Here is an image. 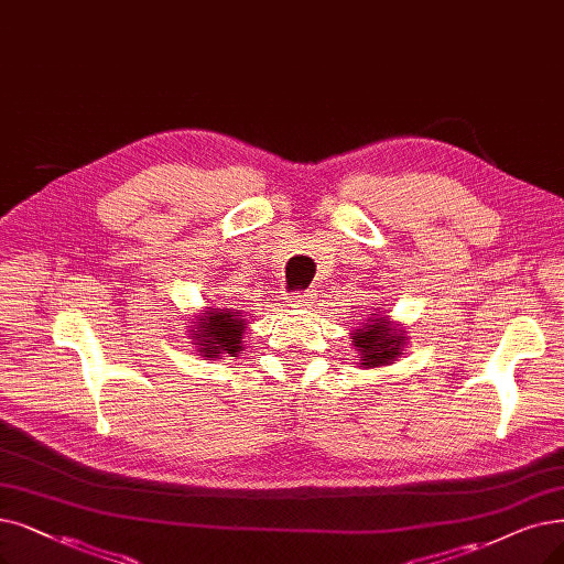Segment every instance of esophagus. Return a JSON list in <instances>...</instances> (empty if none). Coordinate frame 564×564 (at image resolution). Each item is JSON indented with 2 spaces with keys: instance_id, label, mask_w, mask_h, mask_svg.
I'll use <instances>...</instances> for the list:
<instances>
[{
  "instance_id": "obj_1",
  "label": "esophagus",
  "mask_w": 564,
  "mask_h": 564,
  "mask_svg": "<svg viewBox=\"0 0 564 564\" xmlns=\"http://www.w3.org/2000/svg\"><path fill=\"white\" fill-rule=\"evenodd\" d=\"M307 301H310V294H299V296H294L289 301V305H294V307H305L307 305Z\"/></svg>"
}]
</instances>
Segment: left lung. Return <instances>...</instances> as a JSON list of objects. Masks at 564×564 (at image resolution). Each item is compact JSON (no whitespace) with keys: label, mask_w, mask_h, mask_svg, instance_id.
<instances>
[{"label":"left lung","mask_w":564,"mask_h":564,"mask_svg":"<svg viewBox=\"0 0 564 564\" xmlns=\"http://www.w3.org/2000/svg\"><path fill=\"white\" fill-rule=\"evenodd\" d=\"M402 333L404 330L393 328L384 317L370 319L364 328H356V333H351V343L358 347V358L364 360L360 366L377 368L391 364L395 356H400Z\"/></svg>","instance_id":"left-lung-1"}]
</instances>
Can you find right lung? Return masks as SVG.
I'll return each mask as SVG.
<instances>
[{
	"mask_svg": "<svg viewBox=\"0 0 564 564\" xmlns=\"http://www.w3.org/2000/svg\"><path fill=\"white\" fill-rule=\"evenodd\" d=\"M242 312L231 307H210L198 317L196 330H192V340L198 345L208 358H217L219 354H236L242 349L245 322L240 319Z\"/></svg>",
	"mask_w": 564,
	"mask_h": 564,
	"instance_id": "obj_1",
	"label": "right lung"
}]
</instances>
